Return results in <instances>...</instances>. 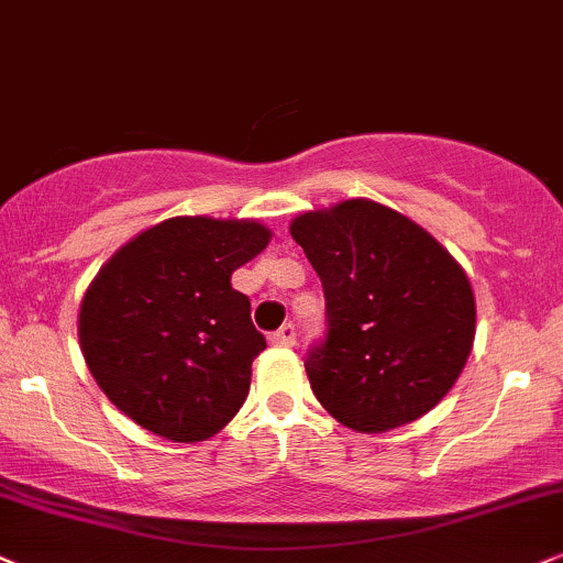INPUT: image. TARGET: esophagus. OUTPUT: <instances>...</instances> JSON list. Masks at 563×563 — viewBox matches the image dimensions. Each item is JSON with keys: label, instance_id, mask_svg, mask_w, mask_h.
Here are the masks:
<instances>
[{"label": "esophagus", "instance_id": "obj_1", "mask_svg": "<svg viewBox=\"0 0 563 563\" xmlns=\"http://www.w3.org/2000/svg\"><path fill=\"white\" fill-rule=\"evenodd\" d=\"M269 343H273L275 347H290L296 343V327L283 324L275 334H269Z\"/></svg>", "mask_w": 563, "mask_h": 563}]
</instances>
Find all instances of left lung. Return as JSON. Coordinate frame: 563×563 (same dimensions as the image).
Segmentation results:
<instances>
[{"label":"left lung","instance_id":"obj_1","mask_svg":"<svg viewBox=\"0 0 563 563\" xmlns=\"http://www.w3.org/2000/svg\"><path fill=\"white\" fill-rule=\"evenodd\" d=\"M327 301L324 343L306 374L334 421L384 433L452 389L475 340V296L460 262L402 212L343 199L290 220Z\"/></svg>","mask_w":563,"mask_h":563}]
</instances>
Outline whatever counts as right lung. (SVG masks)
Returning a JSON list of instances; mask_svg holds the SVG:
<instances>
[{
	"instance_id": "obj_1",
	"label": "right lung",
	"mask_w": 563,
	"mask_h": 563,
	"mask_svg": "<svg viewBox=\"0 0 563 563\" xmlns=\"http://www.w3.org/2000/svg\"><path fill=\"white\" fill-rule=\"evenodd\" d=\"M257 220L179 216L126 241L85 290L77 334L92 379L142 429L205 441L236 416L265 351L231 275L269 244Z\"/></svg>"
}]
</instances>
